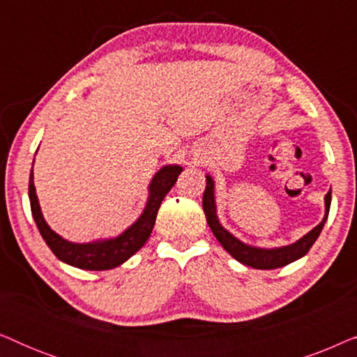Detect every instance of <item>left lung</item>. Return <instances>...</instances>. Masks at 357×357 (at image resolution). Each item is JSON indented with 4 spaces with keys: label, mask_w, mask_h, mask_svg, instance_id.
I'll return each mask as SVG.
<instances>
[{
    "label": "left lung",
    "mask_w": 357,
    "mask_h": 357,
    "mask_svg": "<svg viewBox=\"0 0 357 357\" xmlns=\"http://www.w3.org/2000/svg\"><path fill=\"white\" fill-rule=\"evenodd\" d=\"M331 204V192L325 195V216L321 219L319 226H315L310 232H307L304 237L289 245L275 247V248H263L248 245V243L242 242L234 234L227 231L226 227L219 222L218 209H216V198H214V180L209 174H206V188L203 193V211L206 214L208 226L211 227L214 237L218 238L219 243L226 248L229 255H232L237 261L242 265L257 268V270H275V268H281L289 265V263L299 260L310 250L317 238H319L321 229H324L326 218L330 213Z\"/></svg>",
    "instance_id": "obj_1"
}]
</instances>
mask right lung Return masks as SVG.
<instances>
[{
	"mask_svg": "<svg viewBox=\"0 0 357 357\" xmlns=\"http://www.w3.org/2000/svg\"><path fill=\"white\" fill-rule=\"evenodd\" d=\"M182 170L183 167H180L177 164H169L160 167L154 174L153 180H151L148 187V202H146L139 218L116 237L97 238V241L86 243L66 241V238H63L60 234H56L48 226L42 214L40 204H38L36 185H33V172L31 170V177H29V199H31L33 221H36L43 241H45L47 245L50 247V250L55 253V257L60 261L79 268V270H112V268L123 265L128 258L133 257L148 242L151 232H153L160 203H162L165 195L170 192V188L177 182Z\"/></svg>",
	"mask_w": 357,
	"mask_h": 357,
	"instance_id": "obj_1",
	"label": "right lung"
}]
</instances>
